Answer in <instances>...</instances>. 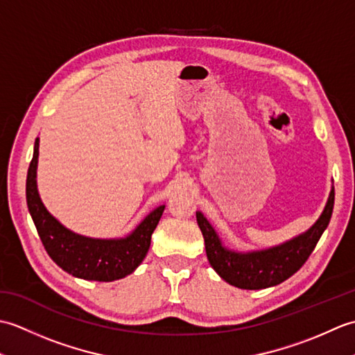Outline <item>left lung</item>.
Instances as JSON below:
<instances>
[{
	"label": "left lung",
	"instance_id": "1",
	"mask_svg": "<svg viewBox=\"0 0 355 355\" xmlns=\"http://www.w3.org/2000/svg\"><path fill=\"white\" fill-rule=\"evenodd\" d=\"M334 207V187L327 206L310 230L286 243L259 252L238 253L225 248L205 215L197 212V223L205 236L210 266L225 282L243 290H262L286 281L310 258L322 233L328 227Z\"/></svg>",
	"mask_w": 355,
	"mask_h": 355
}]
</instances>
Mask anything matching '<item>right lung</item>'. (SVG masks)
Instances as JSON below:
<instances>
[{"instance_id":"add662e5","label":"right lung","mask_w":355,"mask_h":355,"mask_svg":"<svg viewBox=\"0 0 355 355\" xmlns=\"http://www.w3.org/2000/svg\"><path fill=\"white\" fill-rule=\"evenodd\" d=\"M37 155L40 139L35 140L33 158L28 166L26 197L37 235L50 258L67 273L87 281L111 282L131 275L145 259L164 206L153 210L126 238L96 239L78 235L64 227L42 205L36 186Z\"/></svg>"}]
</instances>
